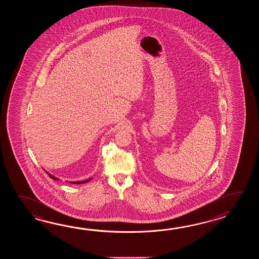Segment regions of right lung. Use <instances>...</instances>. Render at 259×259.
I'll list each match as a JSON object with an SVG mask.
<instances>
[{"instance_id": "add662e5", "label": "right lung", "mask_w": 259, "mask_h": 259, "mask_svg": "<svg viewBox=\"0 0 259 259\" xmlns=\"http://www.w3.org/2000/svg\"><path fill=\"white\" fill-rule=\"evenodd\" d=\"M47 174H48V175H49L50 178H51V179H53V180H56V181H58V180H59V179H57L56 177L53 176V175H51V174H49L48 172H47ZM89 181H91V179H90V180H87V181H83V182H71V183H73V184H80V183H86V182H88Z\"/></svg>"}]
</instances>
